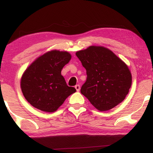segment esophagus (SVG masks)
Returning a JSON list of instances; mask_svg holds the SVG:
<instances>
[{"label":"esophagus","mask_w":153,"mask_h":153,"mask_svg":"<svg viewBox=\"0 0 153 153\" xmlns=\"http://www.w3.org/2000/svg\"><path fill=\"white\" fill-rule=\"evenodd\" d=\"M75 89H76L77 91H80V85H75Z\"/></svg>","instance_id":"34e87169"}]
</instances>
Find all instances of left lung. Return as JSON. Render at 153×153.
I'll return each mask as SVG.
<instances>
[{
    "instance_id": "obj_1",
    "label": "left lung",
    "mask_w": 153,
    "mask_h": 153,
    "mask_svg": "<svg viewBox=\"0 0 153 153\" xmlns=\"http://www.w3.org/2000/svg\"><path fill=\"white\" fill-rule=\"evenodd\" d=\"M86 70L80 93L100 111L113 108L124 101L131 85L126 63L102 46H90L75 53Z\"/></svg>"
}]
</instances>
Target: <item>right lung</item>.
<instances>
[{
	"mask_svg": "<svg viewBox=\"0 0 153 153\" xmlns=\"http://www.w3.org/2000/svg\"><path fill=\"white\" fill-rule=\"evenodd\" d=\"M71 59V54L67 51L54 50L37 57L26 68L21 79V88L31 106L54 112L76 91L67 85L61 75L63 67Z\"/></svg>",
	"mask_w": 153,
	"mask_h": 153,
	"instance_id": "add662e5",
	"label": "right lung"
}]
</instances>
